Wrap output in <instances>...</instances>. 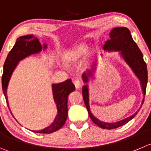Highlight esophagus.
I'll use <instances>...</instances> for the list:
<instances>
[{
  "label": "esophagus",
  "instance_id": "esophagus-1",
  "mask_svg": "<svg viewBox=\"0 0 151 151\" xmlns=\"http://www.w3.org/2000/svg\"><path fill=\"white\" fill-rule=\"evenodd\" d=\"M74 84H75V86H76V89H80L81 87V86H82V84H81V82L80 81H78V80L75 81H74Z\"/></svg>",
  "mask_w": 151,
  "mask_h": 151
}]
</instances>
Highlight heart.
Wrapping results in <instances>:
<instances>
[{"mask_svg": "<svg viewBox=\"0 0 151 151\" xmlns=\"http://www.w3.org/2000/svg\"><path fill=\"white\" fill-rule=\"evenodd\" d=\"M90 50V45L86 42H82L73 47L71 50L64 53L63 58L66 62H74L82 58Z\"/></svg>", "mask_w": 151, "mask_h": 151, "instance_id": "obj_1", "label": "heart"}]
</instances>
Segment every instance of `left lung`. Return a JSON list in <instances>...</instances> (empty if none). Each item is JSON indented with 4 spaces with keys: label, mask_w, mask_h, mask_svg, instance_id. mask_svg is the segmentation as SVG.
<instances>
[{
    "label": "left lung",
    "mask_w": 151,
    "mask_h": 151,
    "mask_svg": "<svg viewBox=\"0 0 151 151\" xmlns=\"http://www.w3.org/2000/svg\"><path fill=\"white\" fill-rule=\"evenodd\" d=\"M109 35H110V39L106 41L105 44L104 45V50L108 52H119V54L122 58L124 59L126 64L130 67L132 71L136 75V76L139 78V80L140 81L143 96H144V98L142 101V105L145 100L144 99L145 96L146 87H147V69L146 63L145 62L144 59H143L142 53L141 50H139L137 44L134 42L131 36V34H130V30L127 27H122L113 28L110 31ZM95 70H96V67H93L91 70L82 75V79L84 83H86V84L88 83L89 78L93 77ZM82 95L83 99H84V104H85L87 111H88L90 118L96 125H98L99 127L103 129L110 130V129L117 128V127L124 125L129 121H130L132 119H133L140 110V109H139L133 115L121 120V121L110 123L104 122L100 121L97 118L95 117L90 111V104H89L88 84H85V85L83 86Z\"/></svg>",
    "instance_id": "left-lung-1"
}]
</instances>
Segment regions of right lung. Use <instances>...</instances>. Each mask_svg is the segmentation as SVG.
I'll list each match as a JSON object with an SVG mask.
<instances>
[{
    "instance_id": "1",
    "label": "right lung",
    "mask_w": 151,
    "mask_h": 151,
    "mask_svg": "<svg viewBox=\"0 0 151 151\" xmlns=\"http://www.w3.org/2000/svg\"><path fill=\"white\" fill-rule=\"evenodd\" d=\"M47 48V44H44L42 45L38 38L35 37L33 35H24L17 38L16 43L8 54L4 63V73L2 76V89L9 109H10V107L9 106L6 94L7 87L12 73L16 68L19 61L29 55L39 53L40 52L45 50ZM76 87L72 82L71 79L66 80L64 82L58 83V84H52L53 99L56 104L58 113L53 122L50 126L45 127L43 130H37V131L35 130L33 132L39 133H51L59 130L63 127L67 119L68 96L70 93L74 91Z\"/></svg>"
}]
</instances>
